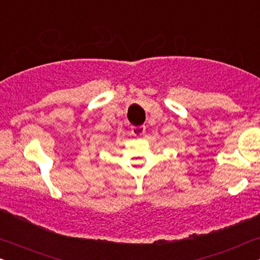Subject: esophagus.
Returning <instances> with one entry per match:
<instances>
[{"label":"esophagus","mask_w":260,"mask_h":260,"mask_svg":"<svg viewBox=\"0 0 260 260\" xmlns=\"http://www.w3.org/2000/svg\"><path fill=\"white\" fill-rule=\"evenodd\" d=\"M145 129H146L145 126H133L132 129H131V133L136 137H141L145 133Z\"/></svg>","instance_id":"1"}]
</instances>
